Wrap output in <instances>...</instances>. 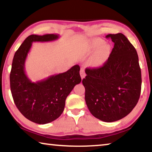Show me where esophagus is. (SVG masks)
I'll use <instances>...</instances> for the list:
<instances>
[{
	"mask_svg": "<svg viewBox=\"0 0 152 152\" xmlns=\"http://www.w3.org/2000/svg\"><path fill=\"white\" fill-rule=\"evenodd\" d=\"M80 76H81V78L83 79L84 78H85L86 76V74H85V72H84V69H81L80 72Z\"/></svg>",
	"mask_w": 152,
	"mask_h": 152,
	"instance_id": "esophagus-1",
	"label": "esophagus"
}]
</instances>
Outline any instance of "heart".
<instances>
[{"label": "heart", "mask_w": 152, "mask_h": 152, "mask_svg": "<svg viewBox=\"0 0 152 152\" xmlns=\"http://www.w3.org/2000/svg\"><path fill=\"white\" fill-rule=\"evenodd\" d=\"M104 40L100 38L92 39L86 46L85 51L90 53L97 50L93 53L90 60V64L93 67H100L103 66L109 59L111 48L108 43H104Z\"/></svg>", "instance_id": "obj_1"}]
</instances>
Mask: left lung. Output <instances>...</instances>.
Listing matches in <instances>:
<instances>
[{"instance_id":"8db88e82","label":"left lung","mask_w":152,"mask_h":152,"mask_svg":"<svg viewBox=\"0 0 152 152\" xmlns=\"http://www.w3.org/2000/svg\"><path fill=\"white\" fill-rule=\"evenodd\" d=\"M114 48L108 60L97 68H86L82 80L90 112L104 122L129 114L139 101L141 73L137 51L122 33L109 34Z\"/></svg>"}]
</instances>
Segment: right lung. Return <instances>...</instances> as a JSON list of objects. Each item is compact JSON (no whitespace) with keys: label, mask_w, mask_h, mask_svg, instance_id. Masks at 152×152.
<instances>
[{"label":"right lung","mask_w":152,"mask_h":152,"mask_svg":"<svg viewBox=\"0 0 152 152\" xmlns=\"http://www.w3.org/2000/svg\"><path fill=\"white\" fill-rule=\"evenodd\" d=\"M59 37L58 34L31 35L20 45L12 60L10 85L15 104L25 117L38 124L58 119L64 111L67 96L81 82L78 65L36 82L25 73V61L32 43L52 42Z\"/></svg>","instance_id":"1"}]
</instances>
